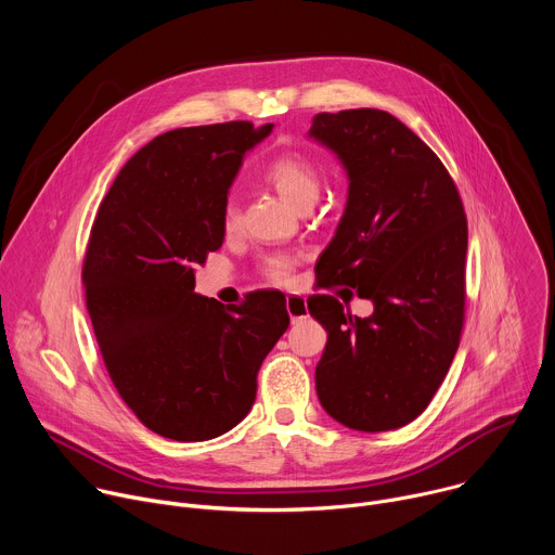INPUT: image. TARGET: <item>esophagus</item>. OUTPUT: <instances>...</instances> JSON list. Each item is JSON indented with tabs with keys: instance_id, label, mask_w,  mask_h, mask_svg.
I'll use <instances>...</instances> for the list:
<instances>
[{
	"instance_id": "obj_1",
	"label": "esophagus",
	"mask_w": 555,
	"mask_h": 555,
	"mask_svg": "<svg viewBox=\"0 0 555 555\" xmlns=\"http://www.w3.org/2000/svg\"><path fill=\"white\" fill-rule=\"evenodd\" d=\"M285 307H287V313H289V321L292 323H298L302 321L307 315V300L302 296H287L285 298Z\"/></svg>"
}]
</instances>
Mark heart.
I'll use <instances>...</instances> for the list:
<instances>
[{"label":"heart","mask_w":555,"mask_h":555,"mask_svg":"<svg viewBox=\"0 0 555 555\" xmlns=\"http://www.w3.org/2000/svg\"><path fill=\"white\" fill-rule=\"evenodd\" d=\"M266 180L281 193V197L292 204L294 208L313 206L321 193V173L311 160L298 153H285L274 157L266 169ZM240 223V206L234 199H228L221 210V225L223 230L232 232ZM294 259L287 255H272L266 259L263 270L266 276L274 283H285L292 274Z\"/></svg>","instance_id":"obj_1"}]
</instances>
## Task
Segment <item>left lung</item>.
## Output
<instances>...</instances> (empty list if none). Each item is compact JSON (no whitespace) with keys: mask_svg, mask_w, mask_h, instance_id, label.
<instances>
[{"mask_svg":"<svg viewBox=\"0 0 555 555\" xmlns=\"http://www.w3.org/2000/svg\"><path fill=\"white\" fill-rule=\"evenodd\" d=\"M309 138L332 149L349 191L319 285L373 302L369 319L330 294L307 309L327 330L315 392L347 428L382 433L420 417L459 347L465 311L467 221L435 151L382 109L315 114Z\"/></svg>","mask_w":555,"mask_h":555,"instance_id":"8db88e82","label":"left lung"}]
</instances>
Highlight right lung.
<instances>
[{"instance_id": "right-lung-1", "label": "right lung", "mask_w": 555, "mask_h": 555, "mask_svg": "<svg viewBox=\"0 0 555 555\" xmlns=\"http://www.w3.org/2000/svg\"><path fill=\"white\" fill-rule=\"evenodd\" d=\"M272 122H223L153 138L107 191L83 263L107 373L133 415L176 441L240 424L257 373L285 334V296L221 305L195 294V266L223 244L221 210L244 155Z\"/></svg>"}]
</instances>
